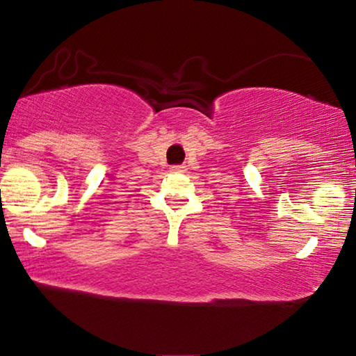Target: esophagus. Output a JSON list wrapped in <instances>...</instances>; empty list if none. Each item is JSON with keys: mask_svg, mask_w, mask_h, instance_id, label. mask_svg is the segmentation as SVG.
Wrapping results in <instances>:
<instances>
[{"mask_svg": "<svg viewBox=\"0 0 356 356\" xmlns=\"http://www.w3.org/2000/svg\"><path fill=\"white\" fill-rule=\"evenodd\" d=\"M173 170H177V172H183L184 167L183 165H177V167H173Z\"/></svg>", "mask_w": 356, "mask_h": 356, "instance_id": "1", "label": "esophagus"}]
</instances>
